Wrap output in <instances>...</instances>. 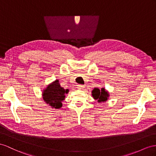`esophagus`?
<instances>
[{
	"instance_id": "34e87169",
	"label": "esophagus",
	"mask_w": 156,
	"mask_h": 156,
	"mask_svg": "<svg viewBox=\"0 0 156 156\" xmlns=\"http://www.w3.org/2000/svg\"><path fill=\"white\" fill-rule=\"evenodd\" d=\"M77 87H78V89H80V90H82V89H83V88H84L85 86H84V85H82V84H78V85L77 86Z\"/></svg>"
}]
</instances>
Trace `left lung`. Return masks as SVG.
Masks as SVG:
<instances>
[{
	"instance_id": "1",
	"label": "left lung",
	"mask_w": 156,
	"mask_h": 156,
	"mask_svg": "<svg viewBox=\"0 0 156 156\" xmlns=\"http://www.w3.org/2000/svg\"><path fill=\"white\" fill-rule=\"evenodd\" d=\"M92 95L95 99H98V102H104L107 100L109 96L108 93L107 92L104 88L99 90L98 88H94L92 91Z\"/></svg>"
}]
</instances>
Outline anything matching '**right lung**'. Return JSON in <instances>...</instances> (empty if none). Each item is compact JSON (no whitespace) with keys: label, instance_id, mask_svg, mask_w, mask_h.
Instances as JSON below:
<instances>
[{"label":"right lung","instance_id":"right-lung-1","mask_svg":"<svg viewBox=\"0 0 156 156\" xmlns=\"http://www.w3.org/2000/svg\"><path fill=\"white\" fill-rule=\"evenodd\" d=\"M69 90H65L58 83V80H55L52 84L48 86L43 91V98L47 103L55 109L62 107V101L65 99V94Z\"/></svg>","mask_w":156,"mask_h":156}]
</instances>
